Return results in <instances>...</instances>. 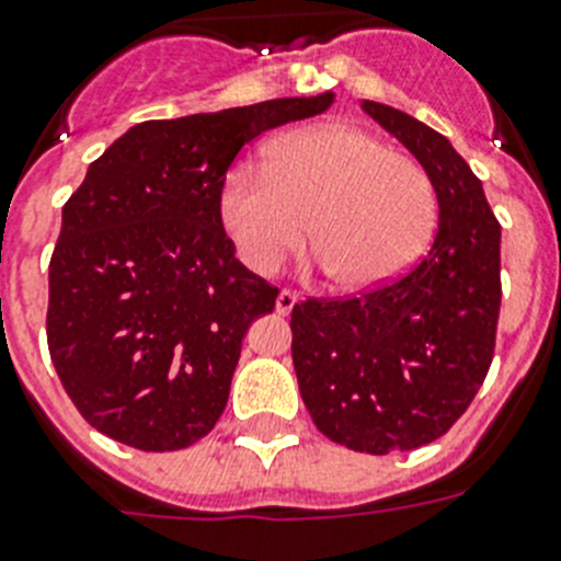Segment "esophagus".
<instances>
[{
	"instance_id": "esophagus-1",
	"label": "esophagus",
	"mask_w": 561,
	"mask_h": 561,
	"mask_svg": "<svg viewBox=\"0 0 561 561\" xmlns=\"http://www.w3.org/2000/svg\"><path fill=\"white\" fill-rule=\"evenodd\" d=\"M295 304H297L295 291H289V289L277 291V297H275V311H277V314H289V311L295 309Z\"/></svg>"
}]
</instances>
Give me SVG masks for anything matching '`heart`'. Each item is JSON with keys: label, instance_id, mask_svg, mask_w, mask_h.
I'll return each mask as SVG.
<instances>
[{"label": "heart", "instance_id": "heart-1", "mask_svg": "<svg viewBox=\"0 0 561 561\" xmlns=\"http://www.w3.org/2000/svg\"><path fill=\"white\" fill-rule=\"evenodd\" d=\"M219 225L238 261L272 275L306 244L351 295L390 286L424 255L438 221L430 173L348 123L297 128L266 146L264 176L225 173Z\"/></svg>", "mask_w": 561, "mask_h": 561}]
</instances>
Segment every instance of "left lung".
I'll return each instance as SVG.
<instances>
[{
  "label": "left lung",
  "mask_w": 561,
  "mask_h": 561,
  "mask_svg": "<svg viewBox=\"0 0 561 561\" xmlns=\"http://www.w3.org/2000/svg\"><path fill=\"white\" fill-rule=\"evenodd\" d=\"M430 173L438 230L390 286L291 309V362L317 430L354 453L424 447L483 385L500 314V225L453 142L413 114L362 101Z\"/></svg>",
  "instance_id": "8db88e82"
}]
</instances>
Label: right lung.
I'll return each mask as SVG.
<instances>
[{
  "instance_id": "right-lung-1",
  "label": "right lung",
  "mask_w": 561,
  "mask_h": 561,
  "mask_svg": "<svg viewBox=\"0 0 561 561\" xmlns=\"http://www.w3.org/2000/svg\"><path fill=\"white\" fill-rule=\"evenodd\" d=\"M334 101L323 92L137 123L89 165L49 261L47 345L98 433L173 453L216 427L247 329L277 297L221 230L219 185L257 134Z\"/></svg>"
}]
</instances>
